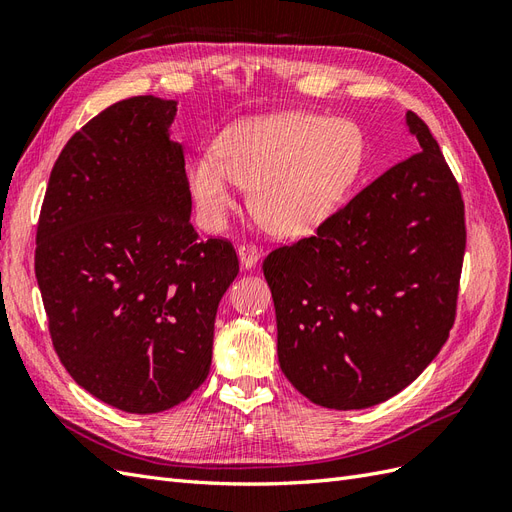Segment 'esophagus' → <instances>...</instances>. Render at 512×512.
I'll return each mask as SVG.
<instances>
[{
	"label": "esophagus",
	"mask_w": 512,
	"mask_h": 512,
	"mask_svg": "<svg viewBox=\"0 0 512 512\" xmlns=\"http://www.w3.org/2000/svg\"><path fill=\"white\" fill-rule=\"evenodd\" d=\"M237 256L243 269H254L260 260V250L252 243H243L237 247Z\"/></svg>",
	"instance_id": "34e87169"
}]
</instances>
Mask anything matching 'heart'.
Here are the masks:
<instances>
[{"instance_id":"heart-1","label":"heart","mask_w":512,"mask_h":512,"mask_svg":"<svg viewBox=\"0 0 512 512\" xmlns=\"http://www.w3.org/2000/svg\"><path fill=\"white\" fill-rule=\"evenodd\" d=\"M218 156H200L188 168L200 220L224 228L241 185L250 188V209L271 232L301 237L342 205L363 164V136L346 119L282 113L228 128Z\"/></svg>"}]
</instances>
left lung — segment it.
Here are the masks:
<instances>
[{
  "instance_id": "8db88e82",
  "label": "left lung",
  "mask_w": 512,
  "mask_h": 512,
  "mask_svg": "<svg viewBox=\"0 0 512 512\" xmlns=\"http://www.w3.org/2000/svg\"><path fill=\"white\" fill-rule=\"evenodd\" d=\"M406 126L421 151L369 183L314 237L262 262L280 367L322 408L363 410L404 391L455 322L463 200L425 121L408 111Z\"/></svg>"
}]
</instances>
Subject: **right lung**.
Instances as JSON below:
<instances>
[{"label":"right lung","mask_w":512,"mask_h":512,"mask_svg":"<svg viewBox=\"0 0 512 512\" xmlns=\"http://www.w3.org/2000/svg\"><path fill=\"white\" fill-rule=\"evenodd\" d=\"M177 102L104 108L61 149L36 235V280L59 361L104 404L156 414L209 376L213 327L239 260L200 241Z\"/></svg>","instance_id":"right-lung-1"}]
</instances>
